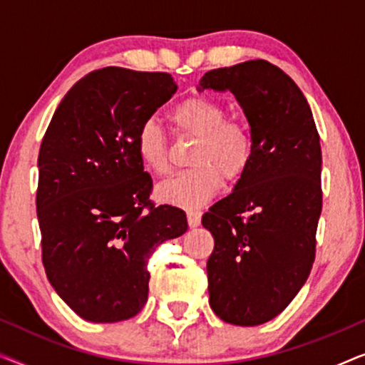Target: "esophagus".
Masks as SVG:
<instances>
[{
  "label": "esophagus",
  "instance_id": "1",
  "mask_svg": "<svg viewBox=\"0 0 365 365\" xmlns=\"http://www.w3.org/2000/svg\"><path fill=\"white\" fill-rule=\"evenodd\" d=\"M201 217H202V212L201 211H187V224L189 227H197L199 224H201Z\"/></svg>",
  "mask_w": 365,
  "mask_h": 365
}]
</instances>
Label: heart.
<instances>
[{"label": "heart", "instance_id": "obj_1", "mask_svg": "<svg viewBox=\"0 0 365 365\" xmlns=\"http://www.w3.org/2000/svg\"><path fill=\"white\" fill-rule=\"evenodd\" d=\"M221 103L207 96H189L171 111V121L179 133L197 138L189 164L158 187L164 202L179 207H199L216 196L222 179L237 182L251 168L254 159V134L241 119H226ZM138 156L148 171L164 176L169 171L168 136L156 121H146L136 136Z\"/></svg>", "mask_w": 365, "mask_h": 365}]
</instances>
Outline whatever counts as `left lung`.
Listing matches in <instances>:
<instances>
[{
    "label": "left lung",
    "instance_id": "obj_1",
    "mask_svg": "<svg viewBox=\"0 0 365 365\" xmlns=\"http://www.w3.org/2000/svg\"><path fill=\"white\" fill-rule=\"evenodd\" d=\"M199 91H231L254 134L251 168L202 216L214 251L209 304L224 322L259 326L286 309L311 274L322 211L321 139L297 84L264 59L207 71Z\"/></svg>",
    "mask_w": 365,
    "mask_h": 365
}]
</instances>
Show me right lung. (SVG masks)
Masks as SVG:
<instances>
[{"label": "right lung", "instance_id": "add662e5", "mask_svg": "<svg viewBox=\"0 0 365 365\" xmlns=\"http://www.w3.org/2000/svg\"><path fill=\"white\" fill-rule=\"evenodd\" d=\"M169 73L108 66L69 89L38 156L41 256L58 296L91 322L126 321L148 301V262L187 231L179 207L156 206L136 151L143 123L176 93Z\"/></svg>", "mask_w": 365, "mask_h": 365}]
</instances>
